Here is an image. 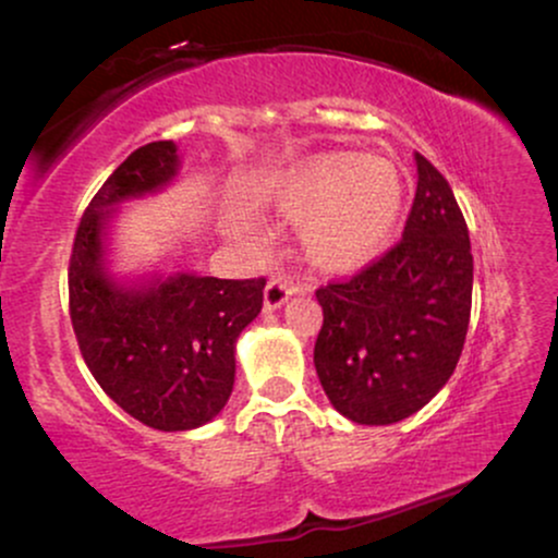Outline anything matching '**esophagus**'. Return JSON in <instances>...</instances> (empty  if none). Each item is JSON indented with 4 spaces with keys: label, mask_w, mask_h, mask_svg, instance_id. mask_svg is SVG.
I'll list each match as a JSON object with an SVG mask.
<instances>
[{
    "label": "esophagus",
    "mask_w": 558,
    "mask_h": 558,
    "mask_svg": "<svg viewBox=\"0 0 558 558\" xmlns=\"http://www.w3.org/2000/svg\"><path fill=\"white\" fill-rule=\"evenodd\" d=\"M299 288L293 286V280L288 278H270V283L265 286V312H275L286 304L288 296H293Z\"/></svg>",
    "instance_id": "1"
}]
</instances>
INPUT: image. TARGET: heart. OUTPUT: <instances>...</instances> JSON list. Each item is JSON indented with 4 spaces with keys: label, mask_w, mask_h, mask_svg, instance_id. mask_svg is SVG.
<instances>
[{
    "label": "heart",
    "mask_w": 558,
    "mask_h": 558,
    "mask_svg": "<svg viewBox=\"0 0 558 558\" xmlns=\"http://www.w3.org/2000/svg\"><path fill=\"white\" fill-rule=\"evenodd\" d=\"M299 215L306 254L325 270H351L383 252L403 209V178L386 157L323 151L299 159L272 185Z\"/></svg>",
    "instance_id": "b5f03b06"
}]
</instances>
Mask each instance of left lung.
I'll return each mask as SVG.
<instances>
[{"instance_id": "1", "label": "left lung", "mask_w": 558, "mask_h": 558, "mask_svg": "<svg viewBox=\"0 0 558 558\" xmlns=\"http://www.w3.org/2000/svg\"><path fill=\"white\" fill-rule=\"evenodd\" d=\"M401 241L345 283L317 291L315 367L332 409L360 425L412 417L462 356L472 310V252L451 185L422 155Z\"/></svg>"}]
</instances>
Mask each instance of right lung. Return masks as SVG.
Segmentation results:
<instances>
[{"instance_id":"right-lung-1","label":"right lung","mask_w":558,"mask_h":558,"mask_svg":"<svg viewBox=\"0 0 558 558\" xmlns=\"http://www.w3.org/2000/svg\"><path fill=\"white\" fill-rule=\"evenodd\" d=\"M181 175L175 141L133 151L81 217L70 257V319L88 369L133 420L162 433L194 430L226 409L235 343L262 312L257 280L151 267L114 270L123 204L155 196Z\"/></svg>"}]
</instances>
